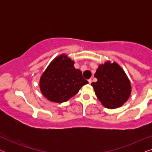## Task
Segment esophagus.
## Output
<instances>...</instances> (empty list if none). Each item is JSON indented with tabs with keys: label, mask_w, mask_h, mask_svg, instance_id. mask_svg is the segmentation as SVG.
Returning a JSON list of instances; mask_svg holds the SVG:
<instances>
[{
	"label": "esophagus",
	"mask_w": 152,
	"mask_h": 152,
	"mask_svg": "<svg viewBox=\"0 0 152 152\" xmlns=\"http://www.w3.org/2000/svg\"><path fill=\"white\" fill-rule=\"evenodd\" d=\"M88 82L89 84H91V83H92V80H91V79H89V80H88Z\"/></svg>",
	"instance_id": "obj_1"
}]
</instances>
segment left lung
<instances>
[{
	"mask_svg": "<svg viewBox=\"0 0 152 152\" xmlns=\"http://www.w3.org/2000/svg\"><path fill=\"white\" fill-rule=\"evenodd\" d=\"M94 76L97 81L91 86L104 107L115 109L127 101L132 92L130 81L117 63L108 61L100 64Z\"/></svg>",
	"mask_w": 152,
	"mask_h": 152,
	"instance_id": "obj_1",
	"label": "left lung"
}]
</instances>
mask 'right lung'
Segmentation results:
<instances>
[{
    "instance_id": "obj_1",
    "label": "right lung",
    "mask_w": 152,
    "mask_h": 152,
    "mask_svg": "<svg viewBox=\"0 0 152 152\" xmlns=\"http://www.w3.org/2000/svg\"><path fill=\"white\" fill-rule=\"evenodd\" d=\"M74 63L67 55H61L54 59L43 72L39 86L48 100L56 103L68 101L88 84L82 71L74 67Z\"/></svg>"
}]
</instances>
